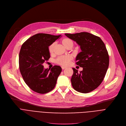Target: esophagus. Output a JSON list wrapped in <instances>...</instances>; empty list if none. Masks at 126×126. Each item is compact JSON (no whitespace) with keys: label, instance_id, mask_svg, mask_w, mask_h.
<instances>
[{"label":"esophagus","instance_id":"34e87169","mask_svg":"<svg viewBox=\"0 0 126 126\" xmlns=\"http://www.w3.org/2000/svg\"><path fill=\"white\" fill-rule=\"evenodd\" d=\"M66 68V67H65V66H62V69H65Z\"/></svg>","mask_w":126,"mask_h":126}]
</instances>
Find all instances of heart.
Here are the masks:
<instances>
[{
	"label": "heart",
	"instance_id": "obj_1",
	"mask_svg": "<svg viewBox=\"0 0 126 126\" xmlns=\"http://www.w3.org/2000/svg\"><path fill=\"white\" fill-rule=\"evenodd\" d=\"M72 43V40L69 39H64L62 41V43L65 47H66L68 44ZM54 45H55V43H53L49 46V51L50 53L52 52L53 50H54ZM71 59V57L70 56H61L59 57L56 59V62L60 65H61L63 66H66L69 64Z\"/></svg>",
	"mask_w": 126,
	"mask_h": 126
}]
</instances>
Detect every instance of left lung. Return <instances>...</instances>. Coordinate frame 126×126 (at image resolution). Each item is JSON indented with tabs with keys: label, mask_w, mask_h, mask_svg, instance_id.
<instances>
[{
	"label": "left lung",
	"mask_w": 126,
	"mask_h": 126,
	"mask_svg": "<svg viewBox=\"0 0 126 126\" xmlns=\"http://www.w3.org/2000/svg\"><path fill=\"white\" fill-rule=\"evenodd\" d=\"M65 35L76 42L81 50L77 55L76 61L78 65L83 67V70L79 72L72 68V87L81 93H88L101 84L106 74L109 63L106 47L100 37L89 32Z\"/></svg>",
	"instance_id": "obj_1"
}]
</instances>
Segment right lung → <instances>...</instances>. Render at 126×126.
<instances>
[{
	"label": "right lung",
	"instance_id": "right-lung-1",
	"mask_svg": "<svg viewBox=\"0 0 126 126\" xmlns=\"http://www.w3.org/2000/svg\"><path fill=\"white\" fill-rule=\"evenodd\" d=\"M61 37V35L37 34L21 46L19 55L20 71L26 85L37 93L46 94L54 89L62 71L59 66L50 69L44 68L43 65L50 58L49 46Z\"/></svg>",
	"mask_w": 126,
	"mask_h": 126
}]
</instances>
